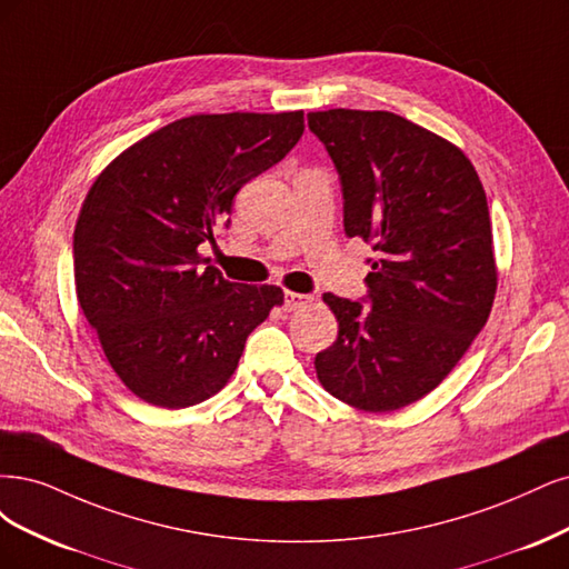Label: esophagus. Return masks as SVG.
<instances>
[{
	"label": "esophagus",
	"mask_w": 569,
	"mask_h": 569,
	"mask_svg": "<svg viewBox=\"0 0 569 569\" xmlns=\"http://www.w3.org/2000/svg\"><path fill=\"white\" fill-rule=\"evenodd\" d=\"M286 309L288 311H296V309H302L307 305L315 302V298L311 296H305V292H292V290H286Z\"/></svg>",
	"instance_id": "34e87169"
}]
</instances>
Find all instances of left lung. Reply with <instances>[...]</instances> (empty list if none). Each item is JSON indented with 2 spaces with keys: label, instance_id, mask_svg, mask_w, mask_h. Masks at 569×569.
Instances as JSON below:
<instances>
[{
  "label": "left lung",
  "instance_id": "obj_1",
  "mask_svg": "<svg viewBox=\"0 0 569 569\" xmlns=\"http://www.w3.org/2000/svg\"><path fill=\"white\" fill-rule=\"evenodd\" d=\"M307 120L340 174L345 233L376 250L369 307L323 292L338 340L317 378L359 411H397L432 392L489 319L499 273L482 181L458 146L390 111Z\"/></svg>",
  "mask_w": 569,
  "mask_h": 569
}]
</instances>
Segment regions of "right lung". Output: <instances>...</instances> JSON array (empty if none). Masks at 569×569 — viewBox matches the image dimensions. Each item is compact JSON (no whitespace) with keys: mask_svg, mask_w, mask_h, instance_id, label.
<instances>
[{"mask_svg":"<svg viewBox=\"0 0 569 569\" xmlns=\"http://www.w3.org/2000/svg\"><path fill=\"white\" fill-rule=\"evenodd\" d=\"M305 113L189 116L122 151L82 203L78 302L127 390L162 409L224 388L279 286L231 283L200 258L231 200L300 141Z\"/></svg>","mask_w":569,"mask_h":569,"instance_id":"right-lung-1","label":"right lung"}]
</instances>
